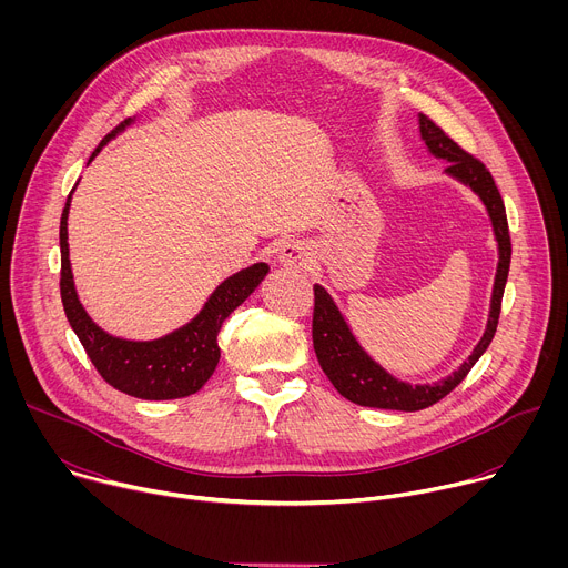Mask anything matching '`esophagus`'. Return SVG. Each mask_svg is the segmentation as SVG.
<instances>
[{
	"mask_svg": "<svg viewBox=\"0 0 568 568\" xmlns=\"http://www.w3.org/2000/svg\"><path fill=\"white\" fill-rule=\"evenodd\" d=\"M278 263L292 270H305L312 263V252L303 240H285L278 247Z\"/></svg>",
	"mask_w": 568,
	"mask_h": 568,
	"instance_id": "34e87169",
	"label": "esophagus"
}]
</instances>
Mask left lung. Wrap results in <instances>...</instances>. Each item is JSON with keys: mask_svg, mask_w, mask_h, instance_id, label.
Wrapping results in <instances>:
<instances>
[{"mask_svg": "<svg viewBox=\"0 0 568 568\" xmlns=\"http://www.w3.org/2000/svg\"><path fill=\"white\" fill-rule=\"evenodd\" d=\"M420 136L436 159H445L447 169L445 173L454 178L456 182L471 189L478 200L483 202L485 211L490 215L497 250H499V263H497V276L493 285V298H490V314L488 323H485V333L480 342L474 346L471 355L447 377L434 382V384H409L393 377L388 371H384L355 339L348 321L339 312L335 298L328 294L326 287L314 285V316H312V342L316 359L328 375L333 386L351 402L362 404V407H375V409H395V412H420L432 407L438 399H443L449 390H454L465 375L471 371V366L480 359V355L488 351L499 323L501 312V298L508 281L510 270V233H508V217L506 206L499 195V189L478 159L467 154L456 141H452L432 119L425 114L418 116Z\"/></svg>", "mask_w": 568, "mask_h": 568, "instance_id": "left-lung-1", "label": "left lung"}]
</instances>
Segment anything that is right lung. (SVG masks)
Returning a JSON list of instances; mask_svg holds the SVG:
<instances>
[{
  "label": "right lung",
  "instance_id": "right-lung-1",
  "mask_svg": "<svg viewBox=\"0 0 568 568\" xmlns=\"http://www.w3.org/2000/svg\"><path fill=\"white\" fill-rule=\"evenodd\" d=\"M134 119L123 121L112 130L101 145L92 152L90 161L108 145L110 139L121 134ZM73 193V191H71ZM71 193L67 197L60 217V296L64 314L75 337L83 344L88 357L101 373V377L114 388L141 397V399H175L197 393L213 375L220 362L217 333L224 318L261 285L267 276L270 265L256 263L247 270H240L222 281L206 298L202 310L186 323V326L150 342H132L114 337L99 328L92 316L85 312L78 298L67 242V217L71 206Z\"/></svg>",
  "mask_w": 568,
  "mask_h": 568
}]
</instances>
